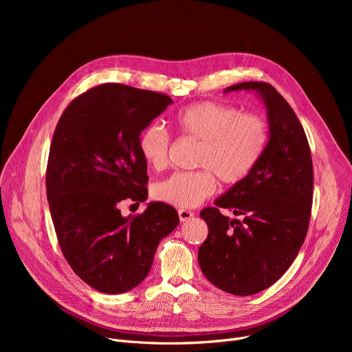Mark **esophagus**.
<instances>
[{"label":"esophagus","instance_id":"obj_1","mask_svg":"<svg viewBox=\"0 0 352 352\" xmlns=\"http://www.w3.org/2000/svg\"><path fill=\"white\" fill-rule=\"evenodd\" d=\"M178 217L181 219V223H186V221H188L194 217V212L188 211V210H178Z\"/></svg>","mask_w":352,"mask_h":352}]
</instances>
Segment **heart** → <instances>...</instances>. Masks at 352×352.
<instances>
[{
  "label": "heart",
  "instance_id": "1",
  "mask_svg": "<svg viewBox=\"0 0 352 352\" xmlns=\"http://www.w3.org/2000/svg\"><path fill=\"white\" fill-rule=\"evenodd\" d=\"M178 133L199 141L197 171H179L154 187V197L177 208H194L215 191L218 178L226 186L245 179L263 160L270 142L265 118L218 101H199L174 117ZM171 137L160 124L145 126L138 150L148 166L162 171L170 162Z\"/></svg>",
  "mask_w": 352,
  "mask_h": 352
}]
</instances>
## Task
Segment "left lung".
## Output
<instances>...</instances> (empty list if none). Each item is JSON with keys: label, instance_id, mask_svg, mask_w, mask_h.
Returning <instances> with one entry per match:
<instances>
[{"label": "left lung", "instance_id": "left-lung-1", "mask_svg": "<svg viewBox=\"0 0 352 352\" xmlns=\"http://www.w3.org/2000/svg\"><path fill=\"white\" fill-rule=\"evenodd\" d=\"M255 89L268 109L270 142L255 170L199 212L208 236L198 250L202 274L219 289L252 295L278 281L308 231L314 168L304 128L268 82H241L226 92ZM227 208L241 220L220 214Z\"/></svg>", "mask_w": 352, "mask_h": 352}]
</instances>
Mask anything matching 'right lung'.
I'll return each instance as SVG.
<instances>
[{
	"label": "right lung",
	"mask_w": 352,
	"mask_h": 352,
	"mask_svg": "<svg viewBox=\"0 0 352 352\" xmlns=\"http://www.w3.org/2000/svg\"><path fill=\"white\" fill-rule=\"evenodd\" d=\"M173 100L161 92L107 82L74 98L52 135L47 199L67 263L104 294L137 287L151 270L161 239L179 223L175 208L150 202L122 217V201L148 197L138 137Z\"/></svg>",
	"instance_id": "add662e5"
}]
</instances>
